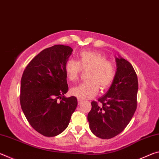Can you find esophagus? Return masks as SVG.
I'll return each mask as SVG.
<instances>
[{"mask_svg":"<svg viewBox=\"0 0 159 159\" xmlns=\"http://www.w3.org/2000/svg\"><path fill=\"white\" fill-rule=\"evenodd\" d=\"M78 102H79V104H80L82 102V100H81V99H78Z\"/></svg>","mask_w":159,"mask_h":159,"instance_id":"esophagus-1","label":"esophagus"}]
</instances>
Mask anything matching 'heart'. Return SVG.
<instances>
[{
  "label": "heart",
  "instance_id": "b5f03b06",
  "mask_svg": "<svg viewBox=\"0 0 159 159\" xmlns=\"http://www.w3.org/2000/svg\"><path fill=\"white\" fill-rule=\"evenodd\" d=\"M79 60H69L64 69L69 80H76L83 70H88V81L81 83L71 89V94L78 99L85 100L93 98L98 93L99 86L105 90L111 84L115 78V68L113 64L107 61L105 56L93 51L80 52Z\"/></svg>",
  "mask_w": 159,
  "mask_h": 159
}]
</instances>
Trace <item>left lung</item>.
I'll return each instance as SVG.
<instances>
[{"instance_id":"obj_1","label":"left lung","mask_w":159,"mask_h":159,"mask_svg":"<svg viewBox=\"0 0 159 159\" xmlns=\"http://www.w3.org/2000/svg\"><path fill=\"white\" fill-rule=\"evenodd\" d=\"M116 71L107 92L91 102L88 114L90 130L102 139H111L121 133L133 118L137 108L138 76L131 64L118 55L115 57Z\"/></svg>"}]
</instances>
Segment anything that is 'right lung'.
Masks as SVG:
<instances>
[{
	"instance_id": "1",
	"label": "right lung",
	"mask_w": 159,
	"mask_h": 159,
	"mask_svg": "<svg viewBox=\"0 0 159 159\" xmlns=\"http://www.w3.org/2000/svg\"><path fill=\"white\" fill-rule=\"evenodd\" d=\"M72 51L63 45L46 48L29 62L21 77V109L32 128L44 136L62 133L76 109V97L64 96L69 90L64 66Z\"/></svg>"
}]
</instances>
